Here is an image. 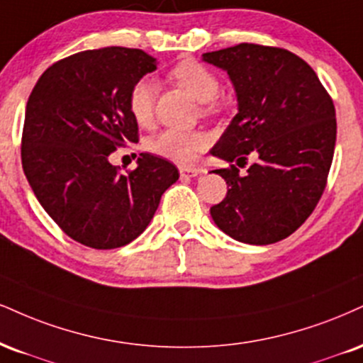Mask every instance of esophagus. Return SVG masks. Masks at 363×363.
<instances>
[{
	"label": "esophagus",
	"mask_w": 363,
	"mask_h": 363,
	"mask_svg": "<svg viewBox=\"0 0 363 363\" xmlns=\"http://www.w3.org/2000/svg\"><path fill=\"white\" fill-rule=\"evenodd\" d=\"M179 172H181V177H196V176H199L201 170L194 169V167H181L179 169Z\"/></svg>",
	"instance_id": "obj_1"
}]
</instances>
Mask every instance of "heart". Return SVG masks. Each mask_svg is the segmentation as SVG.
<instances>
[{
    "mask_svg": "<svg viewBox=\"0 0 363 363\" xmlns=\"http://www.w3.org/2000/svg\"><path fill=\"white\" fill-rule=\"evenodd\" d=\"M169 77L187 93L203 103L201 111L204 115H218L221 111V101L218 98L221 89L220 77L208 65L194 59H184L169 71ZM154 82L140 79L128 93V110L140 126H148L154 120ZM208 135L201 130H164L148 142V150L155 155L181 165L194 162L199 152L206 148Z\"/></svg>",
    "mask_w": 363,
    "mask_h": 363,
    "instance_id": "1",
    "label": "heart"
}]
</instances>
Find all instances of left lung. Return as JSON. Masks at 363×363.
Masks as SVG:
<instances>
[{
  "instance_id": "1",
  "label": "left lung",
  "mask_w": 363,
  "mask_h": 363,
  "mask_svg": "<svg viewBox=\"0 0 363 363\" xmlns=\"http://www.w3.org/2000/svg\"><path fill=\"white\" fill-rule=\"evenodd\" d=\"M228 72L238 113L211 154L228 184L209 209L218 228L238 242L269 245L294 233L316 208L328 181L336 140L335 104L311 65L281 47L238 43L203 54ZM250 153L259 160L245 174Z\"/></svg>"
}]
</instances>
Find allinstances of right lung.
Segmentation results:
<instances>
[{
	"label": "right lung",
	"mask_w": 363,
	"mask_h": 363,
	"mask_svg": "<svg viewBox=\"0 0 363 363\" xmlns=\"http://www.w3.org/2000/svg\"><path fill=\"white\" fill-rule=\"evenodd\" d=\"M157 69L140 49L104 47L52 64L32 89L21 133V165L38 203L67 237L108 250L147 228L179 179L169 160L140 154L121 174L108 155L138 142L128 93Z\"/></svg>",
	"instance_id": "add662e5"
}]
</instances>
